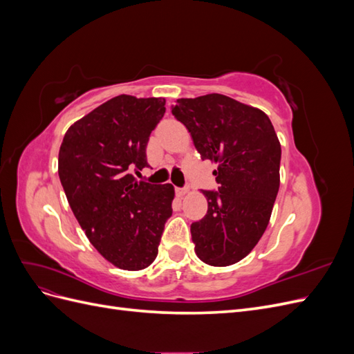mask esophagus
<instances>
[{"instance_id":"esophagus-1","label":"esophagus","mask_w":354,"mask_h":354,"mask_svg":"<svg viewBox=\"0 0 354 354\" xmlns=\"http://www.w3.org/2000/svg\"><path fill=\"white\" fill-rule=\"evenodd\" d=\"M189 192V189L187 187H177L176 189V194L178 195V196H185L186 194Z\"/></svg>"}]
</instances>
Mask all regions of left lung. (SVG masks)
I'll list each match as a JSON object with an SVG mask.
<instances>
[{"mask_svg":"<svg viewBox=\"0 0 354 354\" xmlns=\"http://www.w3.org/2000/svg\"><path fill=\"white\" fill-rule=\"evenodd\" d=\"M171 112L201 158L218 165V190H202L208 211L190 226L195 252L209 266L238 263L269 224L281 183L279 138L263 111L217 93L178 99Z\"/></svg>","mask_w":354,"mask_h":354,"instance_id":"obj_1","label":"left lung"}]
</instances>
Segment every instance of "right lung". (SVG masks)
Returning a JSON list of instances; mask_svg holds the SVG:
<instances>
[{
	"instance_id": "right-lung-1",
	"label": "right lung",
	"mask_w": 354,
	"mask_h": 354,
	"mask_svg": "<svg viewBox=\"0 0 354 354\" xmlns=\"http://www.w3.org/2000/svg\"><path fill=\"white\" fill-rule=\"evenodd\" d=\"M165 113V99L121 94L69 127L59 177L91 245L122 270H142L158 255L174 187L138 181L146 146Z\"/></svg>"
}]
</instances>
